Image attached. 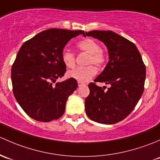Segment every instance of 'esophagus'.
Masks as SVG:
<instances>
[{"label": "esophagus", "instance_id": "esophagus-1", "mask_svg": "<svg viewBox=\"0 0 160 160\" xmlns=\"http://www.w3.org/2000/svg\"><path fill=\"white\" fill-rule=\"evenodd\" d=\"M78 87H81V86H82V85H84V84L82 83V82H78Z\"/></svg>", "mask_w": 160, "mask_h": 160}]
</instances>
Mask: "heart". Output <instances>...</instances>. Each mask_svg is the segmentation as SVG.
Returning a JSON list of instances; mask_svg holds the SVG:
<instances>
[{
  "mask_svg": "<svg viewBox=\"0 0 160 160\" xmlns=\"http://www.w3.org/2000/svg\"><path fill=\"white\" fill-rule=\"evenodd\" d=\"M77 46L81 51L89 54V58L88 60V65L93 64L97 67H102L104 65L106 58L104 52L101 50L99 44L96 41L92 38H86L78 42ZM62 58L63 63L67 68H73L75 65V56L70 51L64 50L62 54ZM96 72V68L93 65H88L84 68L78 67L68 71L67 75L69 78H74L78 82H85L95 76Z\"/></svg>",
  "mask_w": 160,
  "mask_h": 160,
  "instance_id": "b5f03b06",
  "label": "heart"
}]
</instances>
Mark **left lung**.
<instances>
[{"label":"left lung","mask_w":160,"mask_h":160,"mask_svg":"<svg viewBox=\"0 0 160 160\" xmlns=\"http://www.w3.org/2000/svg\"><path fill=\"white\" fill-rule=\"evenodd\" d=\"M92 36L108 48V61L104 70L88 85L90 93L85 98V112L90 119L111 125L126 118L137 105L144 90L146 66L136 46L111 31H92ZM95 82H105L107 91Z\"/></svg>","instance_id":"obj_1"}]
</instances>
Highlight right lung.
Here are the masks:
<instances>
[{"mask_svg": "<svg viewBox=\"0 0 160 160\" xmlns=\"http://www.w3.org/2000/svg\"><path fill=\"white\" fill-rule=\"evenodd\" d=\"M83 31L51 28L22 44L11 69L14 97L28 116L47 122L62 116L69 95L78 88L74 78L57 82L64 76L66 66L62 54L64 48Z\"/></svg>", "mask_w": 160, "mask_h": 160, "instance_id": "add662e5", "label": "right lung"}]
</instances>
